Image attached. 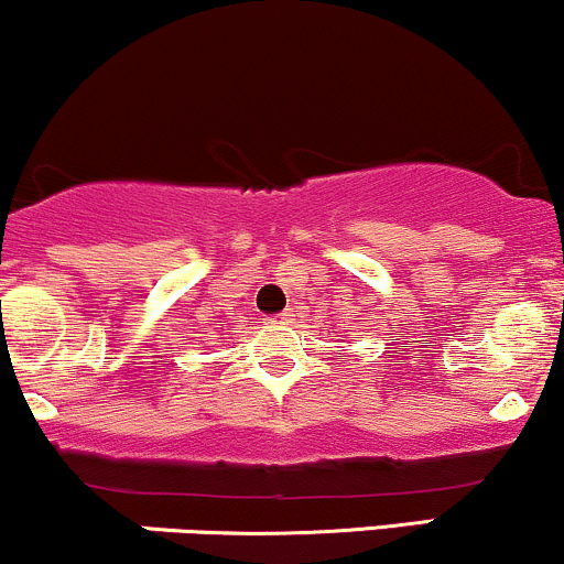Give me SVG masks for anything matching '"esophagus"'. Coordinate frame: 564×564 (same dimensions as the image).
I'll list each match as a JSON object with an SVG mask.
<instances>
[{
    "mask_svg": "<svg viewBox=\"0 0 564 564\" xmlns=\"http://www.w3.org/2000/svg\"><path fill=\"white\" fill-rule=\"evenodd\" d=\"M290 323H293V314H290V312H282L280 317H271L269 323H265V325H269L271 330H282L284 325H290Z\"/></svg>",
    "mask_w": 564,
    "mask_h": 564,
    "instance_id": "esophagus-1",
    "label": "esophagus"
}]
</instances>
